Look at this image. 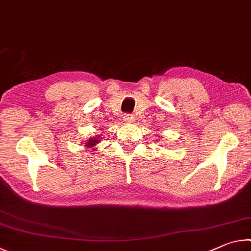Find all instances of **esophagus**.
<instances>
[{
    "label": "esophagus",
    "instance_id": "34e87169",
    "mask_svg": "<svg viewBox=\"0 0 251 251\" xmlns=\"http://www.w3.org/2000/svg\"><path fill=\"white\" fill-rule=\"evenodd\" d=\"M133 121H134V116L131 115V114H126V115L124 116V122L131 123Z\"/></svg>",
    "mask_w": 251,
    "mask_h": 251
}]
</instances>
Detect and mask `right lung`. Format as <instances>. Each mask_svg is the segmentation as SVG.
<instances>
[{
    "instance_id": "1",
    "label": "right lung",
    "mask_w": 251,
    "mask_h": 251,
    "mask_svg": "<svg viewBox=\"0 0 251 251\" xmlns=\"http://www.w3.org/2000/svg\"><path fill=\"white\" fill-rule=\"evenodd\" d=\"M99 139H100V136L99 137H93V138H90L88 139V141H86V144H85V147H87V148H93L94 147L96 144H99ZM92 151V150H91Z\"/></svg>"
}]
</instances>
